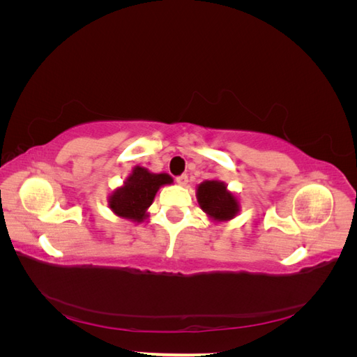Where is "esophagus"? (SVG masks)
<instances>
[{"instance_id": "34e87169", "label": "esophagus", "mask_w": 357, "mask_h": 357, "mask_svg": "<svg viewBox=\"0 0 357 357\" xmlns=\"http://www.w3.org/2000/svg\"><path fill=\"white\" fill-rule=\"evenodd\" d=\"M176 181L178 183V185L185 186V185H188V176H186V174H181V176H178V177L176 178Z\"/></svg>"}]
</instances>
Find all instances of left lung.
Masks as SVG:
<instances>
[{
	"mask_svg": "<svg viewBox=\"0 0 357 357\" xmlns=\"http://www.w3.org/2000/svg\"><path fill=\"white\" fill-rule=\"evenodd\" d=\"M201 210L214 222H228L240 213V201L220 180H205L197 188Z\"/></svg>",
	"mask_w": 357,
	"mask_h": 357,
	"instance_id": "obj_1",
	"label": "left lung"
}]
</instances>
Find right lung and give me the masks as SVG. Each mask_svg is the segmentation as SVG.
Segmentation results:
<instances>
[{
  "instance_id": "right-lung-1",
  "label": "right lung",
  "mask_w": 357,
  "mask_h": 357,
  "mask_svg": "<svg viewBox=\"0 0 357 357\" xmlns=\"http://www.w3.org/2000/svg\"><path fill=\"white\" fill-rule=\"evenodd\" d=\"M172 178L167 172L153 174L144 167H134L123 186L113 190L109 197V207L119 218L132 222L147 219V208L152 205L159 188L171 185Z\"/></svg>"
}]
</instances>
